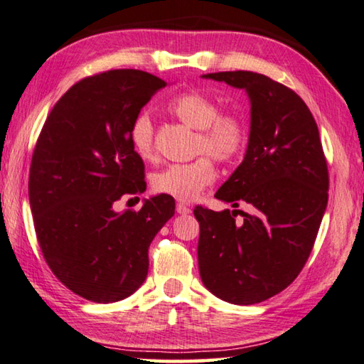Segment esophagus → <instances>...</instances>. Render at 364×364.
<instances>
[{"mask_svg":"<svg viewBox=\"0 0 364 364\" xmlns=\"http://www.w3.org/2000/svg\"><path fill=\"white\" fill-rule=\"evenodd\" d=\"M176 212L180 213V215H188V213H191V209L186 204H176Z\"/></svg>","mask_w":364,"mask_h":364,"instance_id":"obj_1","label":"esophagus"}]
</instances>
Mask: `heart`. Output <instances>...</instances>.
I'll return each instance as SVG.
<instances>
[{
	"mask_svg": "<svg viewBox=\"0 0 364 364\" xmlns=\"http://www.w3.org/2000/svg\"><path fill=\"white\" fill-rule=\"evenodd\" d=\"M171 114L189 128L198 129L196 152H207L220 161H232L245 151L247 126L238 113H220L217 102L200 92L189 90L168 103ZM129 139L136 154L144 160L155 157L154 123L147 113H139L129 129ZM217 176L213 161L207 155L189 164H173L155 173V191L178 200H194Z\"/></svg>",
	"mask_w": 364,
	"mask_h": 364,
	"instance_id": "obj_1",
	"label": "heart"
}]
</instances>
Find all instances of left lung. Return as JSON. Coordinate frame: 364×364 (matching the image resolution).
I'll use <instances>...</instances> for the list:
<instances>
[{
    "label": "left lung",
    "instance_id": "1",
    "mask_svg": "<svg viewBox=\"0 0 364 364\" xmlns=\"http://www.w3.org/2000/svg\"><path fill=\"white\" fill-rule=\"evenodd\" d=\"M204 79L243 89L251 105L245 159L215 198L250 213L198 205L199 274L232 304L277 295L301 272L327 207L328 173L319 129L299 95L264 74L225 71ZM244 223L234 222L235 212Z\"/></svg>",
    "mask_w": 364,
    "mask_h": 364
}]
</instances>
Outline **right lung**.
Returning a JSON list of instances; mask_svg holds the SVG:
<instances>
[{"instance_id": "add662e5", "label": "right lung", "mask_w": 364, "mask_h": 364, "mask_svg": "<svg viewBox=\"0 0 364 364\" xmlns=\"http://www.w3.org/2000/svg\"><path fill=\"white\" fill-rule=\"evenodd\" d=\"M165 80L113 69L74 84L40 132L28 175V200L43 257L61 284L95 303L139 288L149 246L175 215V199L157 194L139 212H117L123 196L146 191L131 124Z\"/></svg>"}]
</instances>
